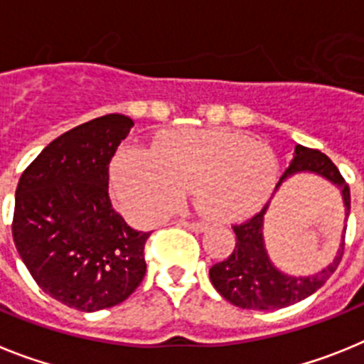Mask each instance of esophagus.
Wrapping results in <instances>:
<instances>
[{
  "instance_id": "34e87169",
  "label": "esophagus",
  "mask_w": 364,
  "mask_h": 364,
  "mask_svg": "<svg viewBox=\"0 0 364 364\" xmlns=\"http://www.w3.org/2000/svg\"><path fill=\"white\" fill-rule=\"evenodd\" d=\"M180 226L188 228L189 231H195V233H200V231H205V224L204 222H189V220H180Z\"/></svg>"
}]
</instances>
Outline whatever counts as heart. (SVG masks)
<instances>
[{"instance_id": "obj_1", "label": "heart", "mask_w": 364, "mask_h": 364, "mask_svg": "<svg viewBox=\"0 0 364 364\" xmlns=\"http://www.w3.org/2000/svg\"><path fill=\"white\" fill-rule=\"evenodd\" d=\"M279 164L268 146L224 129H176L151 151L124 147L112 162V189L138 222L166 217L193 191L198 211L213 220L250 217L277 184Z\"/></svg>"}]
</instances>
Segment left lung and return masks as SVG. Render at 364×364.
Returning a JSON list of instances; mask_svg holds the SVG:
<instances>
[{
  "instance_id": "left-lung-1",
  "label": "left lung",
  "mask_w": 364,
  "mask_h": 364,
  "mask_svg": "<svg viewBox=\"0 0 364 364\" xmlns=\"http://www.w3.org/2000/svg\"><path fill=\"white\" fill-rule=\"evenodd\" d=\"M304 171L317 173L339 186L346 205V217H348V184L336 164L319 149L295 146L294 160L290 167L282 173L275 189H279V186L288 176ZM266 210H268V204L242 224H235L233 231L237 235V242H235L233 252L228 259L217 262L210 269V279L218 294L235 306L247 308V310H279V308L290 306L302 299L310 297L336 272L345 253V239H343V247L337 253L336 260L323 272L315 273L311 277L284 275L272 264L266 253L264 239H262V218H264Z\"/></svg>"
}]
</instances>
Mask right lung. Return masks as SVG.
<instances>
[{
    "label": "right lung",
    "instance_id": "obj_1",
    "mask_svg": "<svg viewBox=\"0 0 364 364\" xmlns=\"http://www.w3.org/2000/svg\"><path fill=\"white\" fill-rule=\"evenodd\" d=\"M133 127L105 114L67 131L28 164L16 188L12 237L45 294L80 311L117 306L146 275L136 231L112 208L109 164Z\"/></svg>",
    "mask_w": 364,
    "mask_h": 364
}]
</instances>
